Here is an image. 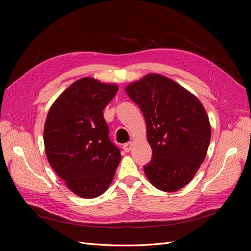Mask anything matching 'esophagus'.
I'll use <instances>...</instances> for the list:
<instances>
[{"instance_id":"1","label":"esophagus","mask_w":251,"mask_h":251,"mask_svg":"<svg viewBox=\"0 0 251 251\" xmlns=\"http://www.w3.org/2000/svg\"><path fill=\"white\" fill-rule=\"evenodd\" d=\"M133 148V142H127V143H125L124 144V150L126 151V153H128Z\"/></svg>"}]
</instances>
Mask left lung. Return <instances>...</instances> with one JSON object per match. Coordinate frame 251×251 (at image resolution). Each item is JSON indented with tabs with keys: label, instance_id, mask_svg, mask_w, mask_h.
Wrapping results in <instances>:
<instances>
[{
	"label": "left lung",
	"instance_id": "1",
	"mask_svg": "<svg viewBox=\"0 0 251 251\" xmlns=\"http://www.w3.org/2000/svg\"><path fill=\"white\" fill-rule=\"evenodd\" d=\"M147 125L151 160L143 166L162 192H177L192 181L207 154L211 128L203 104L193 93L161 74L150 73L125 88Z\"/></svg>",
	"mask_w": 251,
	"mask_h": 251
}]
</instances>
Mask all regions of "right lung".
Instances as JSON below:
<instances>
[{
	"instance_id": "obj_1",
	"label": "right lung",
	"mask_w": 251,
	"mask_h": 251,
	"mask_svg": "<svg viewBox=\"0 0 251 251\" xmlns=\"http://www.w3.org/2000/svg\"><path fill=\"white\" fill-rule=\"evenodd\" d=\"M117 91L115 83L82 77L56 98L45 121L48 162L81 198L93 199L107 191L121 160L102 113Z\"/></svg>"
}]
</instances>
